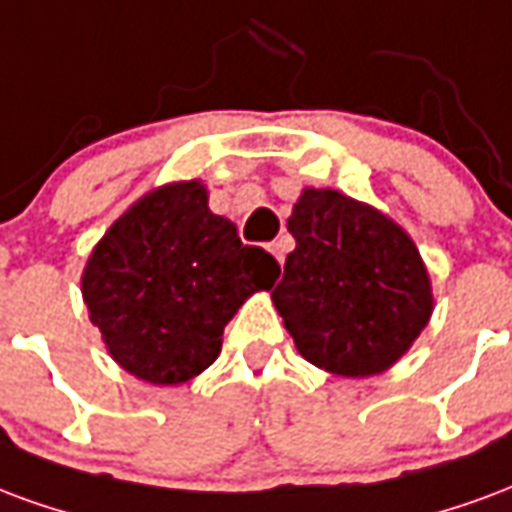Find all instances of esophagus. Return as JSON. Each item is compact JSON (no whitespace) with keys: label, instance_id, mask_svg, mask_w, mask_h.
Returning <instances> with one entry per match:
<instances>
[{"label":"esophagus","instance_id":"esophagus-1","mask_svg":"<svg viewBox=\"0 0 512 512\" xmlns=\"http://www.w3.org/2000/svg\"><path fill=\"white\" fill-rule=\"evenodd\" d=\"M270 253L283 264V259H286V253H289V237H281V240L270 242Z\"/></svg>","mask_w":512,"mask_h":512}]
</instances>
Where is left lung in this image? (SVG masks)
Segmentation results:
<instances>
[{"label":"left lung","mask_w":512,"mask_h":512,"mask_svg":"<svg viewBox=\"0 0 512 512\" xmlns=\"http://www.w3.org/2000/svg\"><path fill=\"white\" fill-rule=\"evenodd\" d=\"M289 231L297 248L272 302L297 352L335 376L382 374L434 311L414 242L374 207L316 188L294 204Z\"/></svg>","instance_id":"1"}]
</instances>
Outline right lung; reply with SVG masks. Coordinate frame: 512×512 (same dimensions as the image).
Returning <instances> with one entry per match:
<instances>
[{
  "instance_id": "right-lung-1",
  "label": "right lung",
  "mask_w": 512,
  "mask_h": 512,
  "mask_svg": "<svg viewBox=\"0 0 512 512\" xmlns=\"http://www.w3.org/2000/svg\"><path fill=\"white\" fill-rule=\"evenodd\" d=\"M278 275L270 253L242 245L237 226L212 215L201 182H177L147 193L106 231L81 292L125 371L179 384L215 363L223 327Z\"/></svg>"
}]
</instances>
